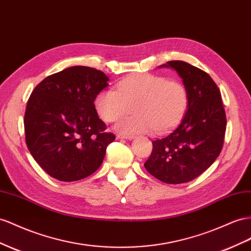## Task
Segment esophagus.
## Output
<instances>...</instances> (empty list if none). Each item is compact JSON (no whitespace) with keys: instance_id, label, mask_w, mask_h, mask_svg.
Returning a JSON list of instances; mask_svg holds the SVG:
<instances>
[{"instance_id":"1","label":"esophagus","mask_w":251,"mask_h":251,"mask_svg":"<svg viewBox=\"0 0 251 251\" xmlns=\"http://www.w3.org/2000/svg\"><path fill=\"white\" fill-rule=\"evenodd\" d=\"M117 137H118V138H123V139H128V140H131V139L134 138V135H132V134H118Z\"/></svg>"}]
</instances>
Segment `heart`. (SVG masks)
<instances>
[{
    "mask_svg": "<svg viewBox=\"0 0 251 251\" xmlns=\"http://www.w3.org/2000/svg\"><path fill=\"white\" fill-rule=\"evenodd\" d=\"M187 87L178 80L164 76L135 74L117 85L98 94L95 107L106 123H114L132 111L136 115L121 119L116 126L126 134L154 131L164 133L177 125L187 111Z\"/></svg>",
    "mask_w": 251,
    "mask_h": 251,
    "instance_id": "1",
    "label": "heart"
}]
</instances>
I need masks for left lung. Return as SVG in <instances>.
I'll list each match as a JSON object with an SVG mask.
<instances>
[{
    "mask_svg": "<svg viewBox=\"0 0 251 251\" xmlns=\"http://www.w3.org/2000/svg\"><path fill=\"white\" fill-rule=\"evenodd\" d=\"M187 87L188 111L165 136L152 141L147 171L166 184H184L211 166L224 145L226 114L218 85L206 72L184 61H169Z\"/></svg>",
    "mask_w": 251,
    "mask_h": 251,
    "instance_id": "left-lung-1",
    "label": "left lung"
}]
</instances>
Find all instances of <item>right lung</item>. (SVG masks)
I'll return each instance as SVG.
<instances>
[{
	"mask_svg": "<svg viewBox=\"0 0 251 251\" xmlns=\"http://www.w3.org/2000/svg\"><path fill=\"white\" fill-rule=\"evenodd\" d=\"M109 78L89 66L46 77L32 91L24 115L25 141L39 166L61 181L87 177L101 166L115 140L94 101Z\"/></svg>",
	"mask_w": 251,
	"mask_h": 251,
	"instance_id": "right-lung-1",
	"label": "right lung"
}]
</instances>
